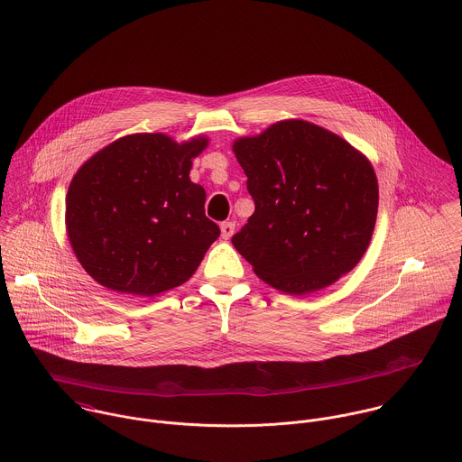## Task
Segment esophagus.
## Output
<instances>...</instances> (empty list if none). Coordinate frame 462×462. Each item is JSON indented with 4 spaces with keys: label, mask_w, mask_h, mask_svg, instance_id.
Wrapping results in <instances>:
<instances>
[{
    "label": "esophagus",
    "mask_w": 462,
    "mask_h": 462,
    "mask_svg": "<svg viewBox=\"0 0 462 462\" xmlns=\"http://www.w3.org/2000/svg\"><path fill=\"white\" fill-rule=\"evenodd\" d=\"M234 230H236V223H232V221L221 223V237H223V239H230L232 234H234Z\"/></svg>",
    "instance_id": "esophagus-1"
}]
</instances>
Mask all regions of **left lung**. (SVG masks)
<instances>
[{"instance_id":"1","label":"left lung","mask_w":462,"mask_h":462,"mask_svg":"<svg viewBox=\"0 0 462 462\" xmlns=\"http://www.w3.org/2000/svg\"><path fill=\"white\" fill-rule=\"evenodd\" d=\"M234 152L255 212L232 243L264 282L304 295L360 263L378 214V181L364 154L304 120L239 138Z\"/></svg>"}]
</instances>
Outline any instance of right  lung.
<instances>
[{
  "label": "right lung",
  "mask_w": 462,
  "mask_h": 462,
  "mask_svg": "<svg viewBox=\"0 0 462 462\" xmlns=\"http://www.w3.org/2000/svg\"><path fill=\"white\" fill-rule=\"evenodd\" d=\"M207 138L124 136L91 156L66 194V230L82 268L102 286L142 297L172 290L199 266L219 226L189 178Z\"/></svg>",
  "instance_id": "1"
}]
</instances>
